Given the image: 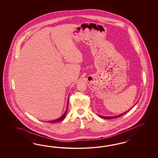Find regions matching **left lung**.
I'll use <instances>...</instances> for the list:
<instances>
[{"mask_svg": "<svg viewBox=\"0 0 158 158\" xmlns=\"http://www.w3.org/2000/svg\"><path fill=\"white\" fill-rule=\"evenodd\" d=\"M137 103V102L134 104V105H133V106H134V105H136V104ZM130 110H128L127 111H126V112H124V113H123V114H120V115H116V116H101V115H98L100 117H101V118H104V119H114V118H118V117H120V116H122V115H124L126 113H127V112H129Z\"/></svg>", "mask_w": 158, "mask_h": 158, "instance_id": "obj_1", "label": "left lung"}]
</instances>
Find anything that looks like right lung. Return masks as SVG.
Returning a JSON list of instances; mask_svg holds the SVG:
<instances>
[{
	"label": "right lung",
	"instance_id": "add662e5",
	"mask_svg": "<svg viewBox=\"0 0 158 158\" xmlns=\"http://www.w3.org/2000/svg\"><path fill=\"white\" fill-rule=\"evenodd\" d=\"M68 107V102H67V109H66V110L65 111V112L64 113V114H63L60 118H59L58 119H57L56 120H50V121H48V122H49V123H56V122H60V121H61V120L64 119L65 118V117L66 116V115H67Z\"/></svg>",
	"mask_w": 158,
	"mask_h": 158
}]
</instances>
